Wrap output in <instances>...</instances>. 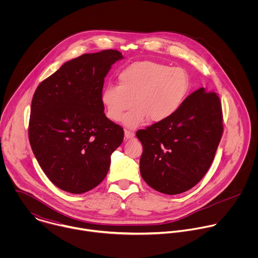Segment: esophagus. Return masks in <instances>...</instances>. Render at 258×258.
Here are the masks:
<instances>
[{
  "mask_svg": "<svg viewBox=\"0 0 258 258\" xmlns=\"http://www.w3.org/2000/svg\"><path fill=\"white\" fill-rule=\"evenodd\" d=\"M134 137H135V133H134V132L127 131V130L124 131V138H125V139H132V138H134Z\"/></svg>",
  "mask_w": 258,
  "mask_h": 258,
  "instance_id": "esophagus-1",
  "label": "esophagus"
}]
</instances>
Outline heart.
Masks as SVG:
<instances>
[{
  "label": "heart",
  "instance_id": "b5f03b06",
  "mask_svg": "<svg viewBox=\"0 0 258 258\" xmlns=\"http://www.w3.org/2000/svg\"><path fill=\"white\" fill-rule=\"evenodd\" d=\"M118 86L109 85L101 93L106 116L138 127L147 120L164 121L173 115L190 91V77L181 67L154 61H139L126 66L117 76Z\"/></svg>",
  "mask_w": 258,
  "mask_h": 258
}]
</instances>
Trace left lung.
<instances>
[{"label": "left lung", "mask_w": 258, "mask_h": 258, "mask_svg": "<svg viewBox=\"0 0 258 258\" xmlns=\"http://www.w3.org/2000/svg\"><path fill=\"white\" fill-rule=\"evenodd\" d=\"M223 130L219 97L204 88L193 92L169 118L137 132L143 179L167 195L190 190L209 169Z\"/></svg>", "instance_id": "left-lung-1"}]
</instances>
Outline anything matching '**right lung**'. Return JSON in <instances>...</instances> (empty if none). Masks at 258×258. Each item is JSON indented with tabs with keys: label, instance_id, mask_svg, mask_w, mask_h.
Listing matches in <instances>:
<instances>
[{
	"label": "right lung",
	"instance_id": "right-lung-1",
	"mask_svg": "<svg viewBox=\"0 0 258 258\" xmlns=\"http://www.w3.org/2000/svg\"><path fill=\"white\" fill-rule=\"evenodd\" d=\"M122 58L116 50L84 54L34 92L29 143L46 175L63 191L82 194L97 187L123 141L122 127L106 117L101 103L104 79Z\"/></svg>",
	"mask_w": 258,
	"mask_h": 258
}]
</instances>
